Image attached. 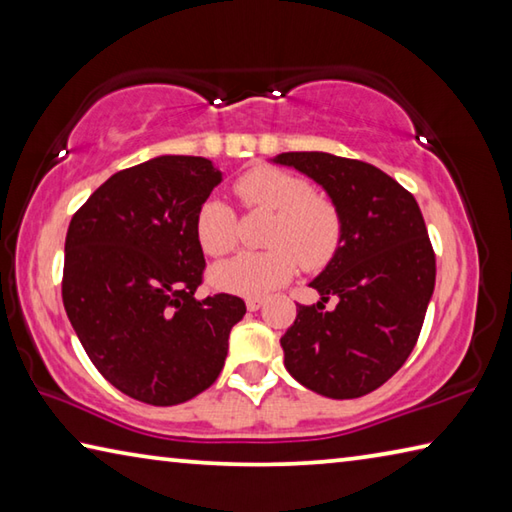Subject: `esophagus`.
Masks as SVG:
<instances>
[{"label": "esophagus", "instance_id": "obj_1", "mask_svg": "<svg viewBox=\"0 0 512 512\" xmlns=\"http://www.w3.org/2000/svg\"><path fill=\"white\" fill-rule=\"evenodd\" d=\"M246 307H248V311L262 309V307H264V298H248V300H246Z\"/></svg>", "mask_w": 512, "mask_h": 512}]
</instances>
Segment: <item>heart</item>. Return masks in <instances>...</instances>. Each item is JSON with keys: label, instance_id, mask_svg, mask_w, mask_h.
Wrapping results in <instances>:
<instances>
[{"label": "heart", "instance_id": "obj_1", "mask_svg": "<svg viewBox=\"0 0 512 512\" xmlns=\"http://www.w3.org/2000/svg\"><path fill=\"white\" fill-rule=\"evenodd\" d=\"M235 192L250 210L271 212L264 253H239L216 264L210 280L216 289L244 298H262L296 273L323 268L339 250L341 212L329 198L314 194L309 180L275 167H255L237 178ZM196 239L207 255L221 257L237 246V214L219 198H207L196 212Z\"/></svg>", "mask_w": 512, "mask_h": 512}]
</instances>
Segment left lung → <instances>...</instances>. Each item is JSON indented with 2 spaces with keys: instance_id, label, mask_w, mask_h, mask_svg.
<instances>
[{
  "instance_id": "obj_1",
  "label": "left lung",
  "mask_w": 512,
  "mask_h": 512,
  "mask_svg": "<svg viewBox=\"0 0 512 512\" xmlns=\"http://www.w3.org/2000/svg\"><path fill=\"white\" fill-rule=\"evenodd\" d=\"M325 189L341 212L339 250L314 280L316 305L280 339L289 375L318 395L352 400L391 379L415 348L436 287V257L415 198L377 167L323 151L271 160ZM337 298L327 312L324 302Z\"/></svg>"
}]
</instances>
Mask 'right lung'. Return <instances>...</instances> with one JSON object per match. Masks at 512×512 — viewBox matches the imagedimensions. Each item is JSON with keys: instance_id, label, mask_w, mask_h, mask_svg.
<instances>
[{"instance_id": "obj_1", "label": "right lung", "mask_w": 512, "mask_h": 512, "mask_svg": "<svg viewBox=\"0 0 512 512\" xmlns=\"http://www.w3.org/2000/svg\"><path fill=\"white\" fill-rule=\"evenodd\" d=\"M221 180L207 158L158 155L110 176L69 223L67 318L101 375L133 400L173 406L210 388L246 314L230 293L194 296L205 268L196 212Z\"/></svg>"}]
</instances>
